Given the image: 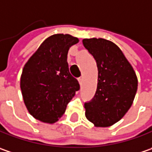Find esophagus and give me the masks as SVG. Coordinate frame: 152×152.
<instances>
[{"instance_id": "esophagus-1", "label": "esophagus", "mask_w": 152, "mask_h": 152, "mask_svg": "<svg viewBox=\"0 0 152 152\" xmlns=\"http://www.w3.org/2000/svg\"><path fill=\"white\" fill-rule=\"evenodd\" d=\"M83 76H81V77H79V78H78V82H79L80 84H82V83H83Z\"/></svg>"}]
</instances>
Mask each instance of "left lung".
Returning a JSON list of instances; mask_svg holds the SVG:
<instances>
[{
    "label": "left lung",
    "instance_id": "obj_1",
    "mask_svg": "<svg viewBox=\"0 0 152 152\" xmlns=\"http://www.w3.org/2000/svg\"><path fill=\"white\" fill-rule=\"evenodd\" d=\"M98 67L94 98L85 103L87 119L95 127H110L127 113L134 99L138 79L132 65L115 43L102 38L83 39Z\"/></svg>",
    "mask_w": 152,
    "mask_h": 152
}]
</instances>
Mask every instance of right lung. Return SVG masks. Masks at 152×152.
Masks as SVG:
<instances>
[{
  "instance_id": "1",
  "label": "right lung",
  "mask_w": 152,
  "mask_h": 152,
  "mask_svg": "<svg viewBox=\"0 0 152 152\" xmlns=\"http://www.w3.org/2000/svg\"><path fill=\"white\" fill-rule=\"evenodd\" d=\"M78 42V38L67 34L51 36L25 64L20 88L26 108L37 120L56 122L80 89L67 63L69 48Z\"/></svg>"
}]
</instances>
